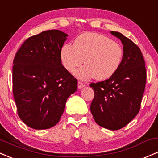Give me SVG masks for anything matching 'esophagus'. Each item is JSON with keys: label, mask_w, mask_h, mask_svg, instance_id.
<instances>
[{"label": "esophagus", "mask_w": 158, "mask_h": 158, "mask_svg": "<svg viewBox=\"0 0 158 158\" xmlns=\"http://www.w3.org/2000/svg\"><path fill=\"white\" fill-rule=\"evenodd\" d=\"M85 85L84 83H82L81 82H78V88H82L83 87H85Z\"/></svg>", "instance_id": "34e87169"}]
</instances>
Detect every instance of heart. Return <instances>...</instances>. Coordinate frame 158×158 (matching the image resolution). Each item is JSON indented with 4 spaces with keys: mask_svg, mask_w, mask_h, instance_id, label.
<instances>
[{
    "mask_svg": "<svg viewBox=\"0 0 158 158\" xmlns=\"http://www.w3.org/2000/svg\"><path fill=\"white\" fill-rule=\"evenodd\" d=\"M64 67L73 73L84 60L85 65L76 70V76L82 80L94 77L104 80L118 69L123 50L118 43L98 33H85L75 40L73 46L64 44L60 49Z\"/></svg>",
    "mask_w": 158,
    "mask_h": 158,
    "instance_id": "b5f03b06",
    "label": "heart"
}]
</instances>
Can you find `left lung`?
Here are the masks:
<instances>
[{
    "label": "left lung",
    "mask_w": 158,
    "mask_h": 158,
    "mask_svg": "<svg viewBox=\"0 0 158 158\" xmlns=\"http://www.w3.org/2000/svg\"><path fill=\"white\" fill-rule=\"evenodd\" d=\"M111 34L122 43V60L108 79L90 84L94 91L91 112L98 125L117 131L127 125L139 111L146 70L140 48L121 33L111 31Z\"/></svg>",
    "instance_id": "left-lung-1"
}]
</instances>
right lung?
<instances>
[{"mask_svg":"<svg viewBox=\"0 0 158 158\" xmlns=\"http://www.w3.org/2000/svg\"><path fill=\"white\" fill-rule=\"evenodd\" d=\"M67 34L43 31L27 39L15 55L13 92L21 120L33 129L58 124L77 79L64 67L60 49Z\"/></svg>","mask_w":158,"mask_h":158,"instance_id":"1","label":"right lung"}]
</instances>
